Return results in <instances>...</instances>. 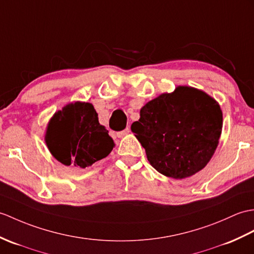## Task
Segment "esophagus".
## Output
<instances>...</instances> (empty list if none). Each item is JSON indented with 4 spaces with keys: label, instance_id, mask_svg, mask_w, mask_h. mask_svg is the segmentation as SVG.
Listing matches in <instances>:
<instances>
[{
    "label": "esophagus",
    "instance_id": "34e87169",
    "mask_svg": "<svg viewBox=\"0 0 254 254\" xmlns=\"http://www.w3.org/2000/svg\"><path fill=\"white\" fill-rule=\"evenodd\" d=\"M129 133V127H127L126 129H123V131H121V132H118L117 133V136L118 137H125L126 136V135H127Z\"/></svg>",
    "mask_w": 254,
    "mask_h": 254
}]
</instances>
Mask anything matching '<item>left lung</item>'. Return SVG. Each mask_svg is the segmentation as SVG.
Instances as JSON below:
<instances>
[{"label":"left lung","mask_w":254,"mask_h":254,"mask_svg":"<svg viewBox=\"0 0 254 254\" xmlns=\"http://www.w3.org/2000/svg\"><path fill=\"white\" fill-rule=\"evenodd\" d=\"M132 132L159 173L182 180L202 170L219 145L223 113L209 94L180 85L141 107Z\"/></svg>","instance_id":"obj_1"}]
</instances>
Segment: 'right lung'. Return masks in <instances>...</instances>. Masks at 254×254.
Returning <instances> with one entry per match:
<instances>
[{
    "label": "right lung",
    "mask_w": 254,
    "mask_h": 254,
    "mask_svg": "<svg viewBox=\"0 0 254 254\" xmlns=\"http://www.w3.org/2000/svg\"><path fill=\"white\" fill-rule=\"evenodd\" d=\"M44 139L57 161L81 169L106 158L115 147L94 106L85 102L69 103L56 111L47 123Z\"/></svg>",
    "instance_id": "1"
}]
</instances>
